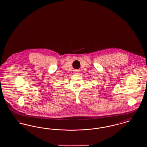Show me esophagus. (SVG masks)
<instances>
[{
	"label": "esophagus",
	"mask_w": 147,
	"mask_h": 147,
	"mask_svg": "<svg viewBox=\"0 0 147 147\" xmlns=\"http://www.w3.org/2000/svg\"><path fill=\"white\" fill-rule=\"evenodd\" d=\"M75 73H76V74H78V73H79V71H78V70H76V71H75Z\"/></svg>",
	"instance_id": "esophagus-1"
}]
</instances>
